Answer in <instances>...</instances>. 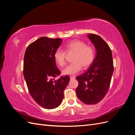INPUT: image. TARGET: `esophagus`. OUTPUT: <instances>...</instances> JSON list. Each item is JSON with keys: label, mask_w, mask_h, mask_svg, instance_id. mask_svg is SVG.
Returning <instances> with one entry per match:
<instances>
[{"label": "esophagus", "mask_w": 135, "mask_h": 135, "mask_svg": "<svg viewBox=\"0 0 135 135\" xmlns=\"http://www.w3.org/2000/svg\"><path fill=\"white\" fill-rule=\"evenodd\" d=\"M70 79L71 80L75 79V76H70Z\"/></svg>", "instance_id": "1"}]
</instances>
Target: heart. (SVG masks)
I'll return each instance as SVG.
<instances>
[{
	"label": "heart",
	"mask_w": 135,
	"mask_h": 135,
	"mask_svg": "<svg viewBox=\"0 0 135 135\" xmlns=\"http://www.w3.org/2000/svg\"><path fill=\"white\" fill-rule=\"evenodd\" d=\"M66 51L68 54H74L73 56V63L65 68L62 70L64 75H75L79 73L82 66L87 68L91 66L95 59V52L94 49L87 46L86 43L80 40H74L66 45ZM66 52L57 49L54 54L56 62L60 66L66 64Z\"/></svg>",
	"instance_id": "obj_1"
}]
</instances>
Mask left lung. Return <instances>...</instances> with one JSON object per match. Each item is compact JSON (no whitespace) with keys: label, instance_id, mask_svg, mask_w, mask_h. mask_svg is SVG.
<instances>
[{"label":"left lung","instance_id":"8db88e82","mask_svg":"<svg viewBox=\"0 0 135 135\" xmlns=\"http://www.w3.org/2000/svg\"><path fill=\"white\" fill-rule=\"evenodd\" d=\"M88 38L95 46L96 56L88 70L76 78L78 86V98L84 104H96L107 93L114 71L112 51L100 36L88 34Z\"/></svg>","mask_w":135,"mask_h":135}]
</instances>
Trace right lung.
I'll return each mask as SVG.
<instances>
[{
    "label": "right lung",
    "instance_id": "add662e5",
    "mask_svg": "<svg viewBox=\"0 0 135 135\" xmlns=\"http://www.w3.org/2000/svg\"><path fill=\"white\" fill-rule=\"evenodd\" d=\"M59 38L41 37L26 49L23 59V74L28 92L36 103L47 109L60 105L64 91L70 81L69 75L60 74L54 59V54L62 43Z\"/></svg>",
    "mask_w": 135,
    "mask_h": 135
}]
</instances>
